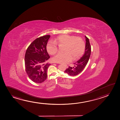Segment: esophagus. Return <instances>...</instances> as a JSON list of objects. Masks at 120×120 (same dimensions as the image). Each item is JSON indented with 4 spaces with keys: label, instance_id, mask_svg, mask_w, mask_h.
<instances>
[{
    "label": "esophagus",
    "instance_id": "esophagus-1",
    "mask_svg": "<svg viewBox=\"0 0 120 120\" xmlns=\"http://www.w3.org/2000/svg\"><path fill=\"white\" fill-rule=\"evenodd\" d=\"M66 67H67H67H68L67 66H66Z\"/></svg>",
    "mask_w": 120,
    "mask_h": 120
}]
</instances>
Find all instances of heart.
Listing matches in <instances>:
<instances>
[{
    "label": "heart",
    "instance_id": "b5f03b06",
    "mask_svg": "<svg viewBox=\"0 0 120 120\" xmlns=\"http://www.w3.org/2000/svg\"><path fill=\"white\" fill-rule=\"evenodd\" d=\"M57 45L60 47L65 46L64 53H59L53 58L56 63L67 64L74 59L80 57L84 53L85 43L82 38L76 37L74 35H63L56 39L54 42L50 41L47 45V50L51 55L57 53L58 51Z\"/></svg>",
    "mask_w": 120,
    "mask_h": 120
}]
</instances>
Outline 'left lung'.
Masks as SVG:
<instances>
[{"label":"left lung","mask_w":120,"mask_h":120,"mask_svg":"<svg viewBox=\"0 0 120 120\" xmlns=\"http://www.w3.org/2000/svg\"><path fill=\"white\" fill-rule=\"evenodd\" d=\"M86 45L84 54L82 57L74 64L75 67H69L64 72L70 76H75L80 73L83 70L87 64L90 56L91 48L88 38L85 36Z\"/></svg>","instance_id":"obj_1"}]
</instances>
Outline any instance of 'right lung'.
<instances>
[{"instance_id":"obj_1","label":"right lung","mask_w":120,"mask_h":120,"mask_svg":"<svg viewBox=\"0 0 120 120\" xmlns=\"http://www.w3.org/2000/svg\"><path fill=\"white\" fill-rule=\"evenodd\" d=\"M50 35L38 38L32 43L26 51L25 56L26 71L33 82L41 83L47 77V70L50 64L47 61L50 58L46 50Z\"/></svg>"}]
</instances>
